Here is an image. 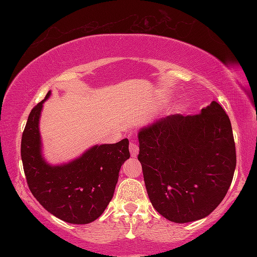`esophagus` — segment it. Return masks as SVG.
<instances>
[{"mask_svg":"<svg viewBox=\"0 0 257 257\" xmlns=\"http://www.w3.org/2000/svg\"><path fill=\"white\" fill-rule=\"evenodd\" d=\"M129 150H131V155L132 156H138V152H139V146L138 144L135 143L134 140L131 141V144H129Z\"/></svg>","mask_w":257,"mask_h":257,"instance_id":"1","label":"esophagus"}]
</instances>
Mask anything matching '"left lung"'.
<instances>
[{"label":"left lung","mask_w":257,"mask_h":257,"mask_svg":"<svg viewBox=\"0 0 257 257\" xmlns=\"http://www.w3.org/2000/svg\"><path fill=\"white\" fill-rule=\"evenodd\" d=\"M138 138L147 194L162 216L191 222L222 202L237 156L231 120L216 101L193 116L178 113L157 120Z\"/></svg>","instance_id":"1"}]
</instances>
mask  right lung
<instances>
[{
    "mask_svg": "<svg viewBox=\"0 0 257 257\" xmlns=\"http://www.w3.org/2000/svg\"><path fill=\"white\" fill-rule=\"evenodd\" d=\"M32 108L22 137V161L31 193L47 211L69 223L84 225L104 213L113 197L122 164L129 157V141L88 150L64 166L52 167L41 155L38 129L43 102Z\"/></svg>",
    "mask_w": 257,
    "mask_h": 257,
    "instance_id": "right-lung-1",
    "label": "right lung"
}]
</instances>
